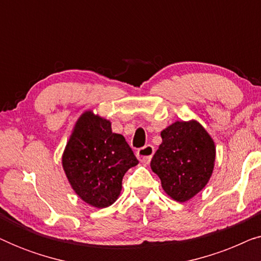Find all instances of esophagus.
Segmentation results:
<instances>
[{
  "label": "esophagus",
  "mask_w": 261,
  "mask_h": 261,
  "mask_svg": "<svg viewBox=\"0 0 261 261\" xmlns=\"http://www.w3.org/2000/svg\"><path fill=\"white\" fill-rule=\"evenodd\" d=\"M153 154H154V147H153L152 145H146L144 147L139 148L137 151L138 158L140 159V162L144 164H148L151 162Z\"/></svg>",
  "instance_id": "1"
}]
</instances>
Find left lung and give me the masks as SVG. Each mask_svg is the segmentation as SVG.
<instances>
[{
	"instance_id": "obj_1",
	"label": "left lung",
	"mask_w": 261,
	"mask_h": 261,
	"mask_svg": "<svg viewBox=\"0 0 261 261\" xmlns=\"http://www.w3.org/2000/svg\"><path fill=\"white\" fill-rule=\"evenodd\" d=\"M162 139L151 169L167 195L178 202L189 201L205 187L213 173V139L197 121H177L162 132Z\"/></svg>"
}]
</instances>
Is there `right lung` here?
<instances>
[{"label": "right lung", "mask_w": 261, "mask_h": 261, "mask_svg": "<svg viewBox=\"0 0 261 261\" xmlns=\"http://www.w3.org/2000/svg\"><path fill=\"white\" fill-rule=\"evenodd\" d=\"M139 163L109 121L84 113L77 121L63 155V167L74 192L96 208H106L119 197L122 178Z\"/></svg>", "instance_id": "add662e5"}]
</instances>
